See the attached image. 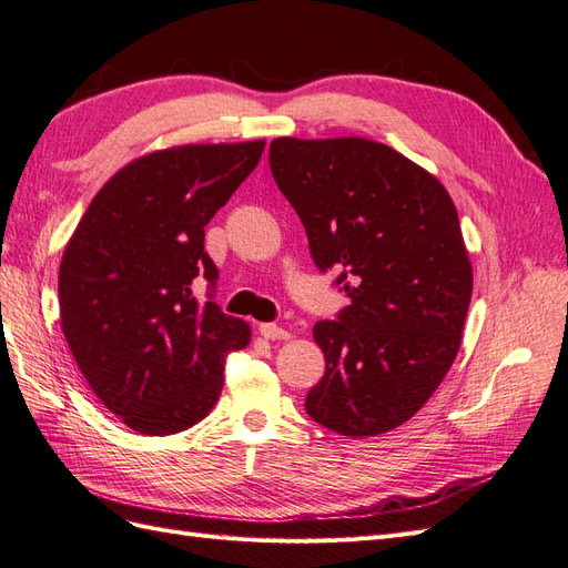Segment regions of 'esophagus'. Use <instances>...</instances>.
<instances>
[{
  "instance_id": "esophagus-1",
  "label": "esophagus",
  "mask_w": 568,
  "mask_h": 568,
  "mask_svg": "<svg viewBox=\"0 0 568 568\" xmlns=\"http://www.w3.org/2000/svg\"><path fill=\"white\" fill-rule=\"evenodd\" d=\"M257 332H261V336H265L270 341H288L291 338V334L286 329H282V326H277V324H270V322L257 326Z\"/></svg>"
}]
</instances>
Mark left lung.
Wrapping results in <instances>:
<instances>
[{
	"label": "left lung",
	"mask_w": 568,
	"mask_h": 568,
	"mask_svg": "<svg viewBox=\"0 0 568 568\" xmlns=\"http://www.w3.org/2000/svg\"><path fill=\"white\" fill-rule=\"evenodd\" d=\"M270 170L315 265L341 270L351 298L313 326L326 369L307 415L341 436L386 434L417 415L459 351L474 277L455 203L424 168L363 136H280Z\"/></svg>",
	"instance_id": "8db88e82"
}]
</instances>
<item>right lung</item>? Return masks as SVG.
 <instances>
[{"label": "right lung", "mask_w": 568, "mask_h": 568, "mask_svg": "<svg viewBox=\"0 0 568 568\" xmlns=\"http://www.w3.org/2000/svg\"><path fill=\"white\" fill-rule=\"evenodd\" d=\"M265 142L149 153L99 189L63 251L61 329L97 398L136 434L199 424L220 398L225 357L248 346L244 320L192 282H217L203 227L261 161Z\"/></svg>", "instance_id": "right-lung-1"}]
</instances>
